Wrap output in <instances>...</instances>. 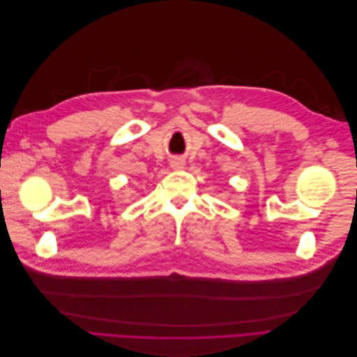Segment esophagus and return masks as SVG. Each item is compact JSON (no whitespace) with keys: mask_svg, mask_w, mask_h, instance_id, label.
Instances as JSON below:
<instances>
[{"mask_svg":"<svg viewBox=\"0 0 357 357\" xmlns=\"http://www.w3.org/2000/svg\"><path fill=\"white\" fill-rule=\"evenodd\" d=\"M183 165H185V164H183V160H180V159H176V160L171 162L172 168H183Z\"/></svg>","mask_w":357,"mask_h":357,"instance_id":"34e87169","label":"esophagus"}]
</instances>
